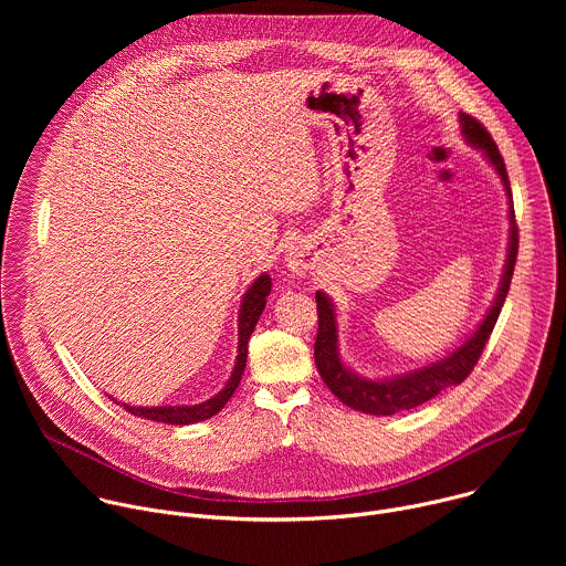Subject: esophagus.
Instances as JSON below:
<instances>
[{
	"label": "esophagus",
	"mask_w": 566,
	"mask_h": 566,
	"mask_svg": "<svg viewBox=\"0 0 566 566\" xmlns=\"http://www.w3.org/2000/svg\"><path fill=\"white\" fill-rule=\"evenodd\" d=\"M315 264L313 251L304 244V241H293L286 249V266L293 275H306Z\"/></svg>",
	"instance_id": "34e87169"
}]
</instances>
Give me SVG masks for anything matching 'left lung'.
I'll return each instance as SVG.
<instances>
[{"mask_svg":"<svg viewBox=\"0 0 566 566\" xmlns=\"http://www.w3.org/2000/svg\"><path fill=\"white\" fill-rule=\"evenodd\" d=\"M459 125L465 143L483 154L493 170L500 175V181L504 186L506 199H509V249H506V262L502 271V280L495 293L493 304L489 306L486 315L474 327V332L457 345L452 352L441 356L439 360H432L423 367L410 369L406 374H394L382 378H369L352 369L340 354V340H338V315L336 304L325 291L315 293L317 302V338H315V365L327 382V387L345 402V406L371 415V417H391L402 410H412L423 406L426 400L439 396L443 389L454 387L463 382V378L472 371L476 365L483 347H486L495 322L500 317V311L504 306V300L511 289V277L515 269L517 258V226H515V210H513V195H511V181L506 175L504 158L491 138V134L481 127L472 116L459 114Z\"/></svg>","mask_w":566,"mask_h":566,"instance_id":"1","label":"left lung"}]
</instances>
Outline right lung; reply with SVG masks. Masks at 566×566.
I'll use <instances>...</instances> for the list:
<instances>
[{
    "mask_svg": "<svg viewBox=\"0 0 566 566\" xmlns=\"http://www.w3.org/2000/svg\"><path fill=\"white\" fill-rule=\"evenodd\" d=\"M271 293V275L262 273L260 277H255V282L247 289L244 297H241L239 304V317H237V358H234V367L230 371V378L226 380V385L210 396L203 402H197V406H154V408H143V406H129V402H120V406L140 419L147 421H158V423H168V426H192L206 419H212L226 402L230 400L232 391L237 389L241 374L247 369V358H249V338L255 332L258 319L266 306V297ZM116 400V398H112Z\"/></svg>",
    "mask_w": 566,
    "mask_h": 566,
    "instance_id": "obj_1",
    "label": "right lung"
}]
</instances>
